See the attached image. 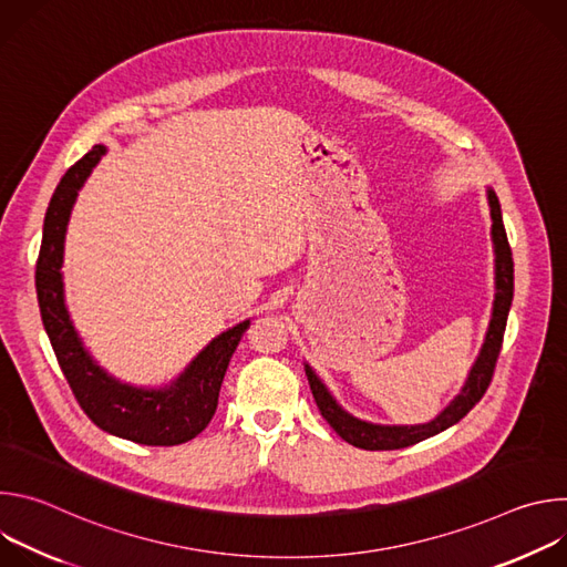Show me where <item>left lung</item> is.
I'll list each match as a JSON object with an SVG mask.
<instances>
[{"label": "left lung", "mask_w": 567, "mask_h": 567, "mask_svg": "<svg viewBox=\"0 0 567 567\" xmlns=\"http://www.w3.org/2000/svg\"><path fill=\"white\" fill-rule=\"evenodd\" d=\"M489 206H492V235H494V247H496V300H494V313L489 322V332L487 339H484V346L480 350V357L475 365L471 368V374L466 379V385L462 392L449 403L442 415H437L433 422L422 424V426H379V424H368L361 422L352 415H348L337 399L330 394V390L322 385V381L316 377V372L305 365V374L309 379L311 394L316 399V406L320 415L328 420V424L341 435L348 444L365 451H394V449H406L413 446L426 437H433L449 426L457 424L475 403L487 392L496 361L503 348V337L507 328V316L514 298V258H512V247L507 241L505 224H503V213H501V202L494 190H489Z\"/></svg>", "instance_id": "1"}]
</instances>
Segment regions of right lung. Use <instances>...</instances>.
I'll use <instances>...</instances> for the list:
<instances>
[{
  "label": "right lung",
  "instance_id": "1",
  "mask_svg": "<svg viewBox=\"0 0 567 567\" xmlns=\"http://www.w3.org/2000/svg\"><path fill=\"white\" fill-rule=\"evenodd\" d=\"M103 154L105 147L94 145L83 158H78L64 173L49 202L35 265V291L42 322L75 401L99 429L147 446L184 444L197 437L213 420L226 368L251 320L239 322L233 330L213 339L184 374L164 390L125 385L94 363L71 326L60 269L71 206Z\"/></svg>",
  "mask_w": 567,
  "mask_h": 567
}]
</instances>
